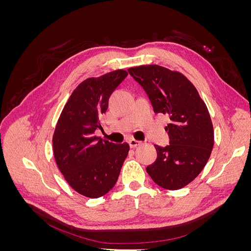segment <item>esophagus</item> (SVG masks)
I'll use <instances>...</instances> for the list:
<instances>
[{
	"label": "esophagus",
	"mask_w": 251,
	"mask_h": 251,
	"mask_svg": "<svg viewBox=\"0 0 251 251\" xmlns=\"http://www.w3.org/2000/svg\"><path fill=\"white\" fill-rule=\"evenodd\" d=\"M128 144H130V147L131 148H136V147H138V146H140L141 144V141H139V140H136V139H128Z\"/></svg>",
	"instance_id": "1"
}]
</instances>
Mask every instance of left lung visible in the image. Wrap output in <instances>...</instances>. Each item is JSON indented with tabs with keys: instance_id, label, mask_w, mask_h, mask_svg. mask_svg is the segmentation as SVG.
<instances>
[{
	"instance_id": "obj_1",
	"label": "left lung",
	"mask_w": 251,
	"mask_h": 251,
	"mask_svg": "<svg viewBox=\"0 0 251 251\" xmlns=\"http://www.w3.org/2000/svg\"><path fill=\"white\" fill-rule=\"evenodd\" d=\"M146 91L156 113L168 114L170 144L155 146L157 159L147 168L155 183L176 191L186 186L206 165L214 148V126L206 104L193 83L178 71L158 65L127 70Z\"/></svg>"
}]
</instances>
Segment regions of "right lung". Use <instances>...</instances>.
I'll list each match as a JSON object with an SVG mask.
<instances>
[{"instance_id": "obj_1", "label": "right lung", "mask_w": 251, "mask_h": 251, "mask_svg": "<svg viewBox=\"0 0 251 251\" xmlns=\"http://www.w3.org/2000/svg\"><path fill=\"white\" fill-rule=\"evenodd\" d=\"M127 75L115 70L90 77L76 87L57 120L53 154L64 178L75 192L100 198L115 185L130 146L102 140L94 134L108 109L113 91Z\"/></svg>"}]
</instances>
